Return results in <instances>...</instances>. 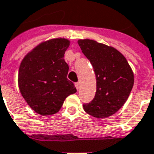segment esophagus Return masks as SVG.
<instances>
[{
	"label": "esophagus",
	"instance_id": "obj_1",
	"mask_svg": "<svg viewBox=\"0 0 154 154\" xmlns=\"http://www.w3.org/2000/svg\"><path fill=\"white\" fill-rule=\"evenodd\" d=\"M75 86H76V88H77V91H78V89H79V86H80V83L76 82V83H75Z\"/></svg>",
	"mask_w": 154,
	"mask_h": 154
}]
</instances>
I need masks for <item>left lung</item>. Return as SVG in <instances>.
<instances>
[{"mask_svg":"<svg viewBox=\"0 0 154 154\" xmlns=\"http://www.w3.org/2000/svg\"><path fill=\"white\" fill-rule=\"evenodd\" d=\"M82 53L90 60L96 77V91L85 112L105 118L123 106L134 85V74L126 58L116 49L93 40H79Z\"/></svg>","mask_w":154,"mask_h":154,"instance_id":"8db88e82","label":"left lung"}]
</instances>
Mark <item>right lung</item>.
I'll return each instance as SVG.
<instances>
[{
	"label": "right lung",
	"instance_id": "1",
	"mask_svg": "<svg viewBox=\"0 0 154 154\" xmlns=\"http://www.w3.org/2000/svg\"><path fill=\"white\" fill-rule=\"evenodd\" d=\"M69 41L57 38L37 45L23 60L19 71V86L23 97L38 114L59 112L68 95L77 92L67 78L68 63L63 55Z\"/></svg>",
	"mask_w": 154,
	"mask_h": 154
}]
</instances>
